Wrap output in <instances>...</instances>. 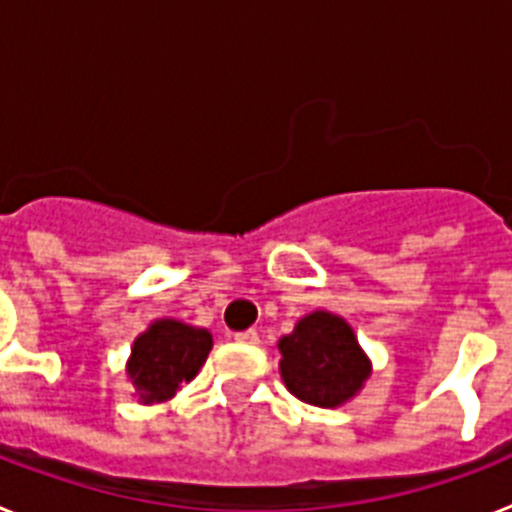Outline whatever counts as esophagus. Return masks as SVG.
Wrapping results in <instances>:
<instances>
[{"mask_svg": "<svg viewBox=\"0 0 512 512\" xmlns=\"http://www.w3.org/2000/svg\"><path fill=\"white\" fill-rule=\"evenodd\" d=\"M235 341H238V343H251V346H256V343H259V333H256V330H253V328L241 330V333H235Z\"/></svg>", "mask_w": 512, "mask_h": 512, "instance_id": "esophagus-1", "label": "esophagus"}]
</instances>
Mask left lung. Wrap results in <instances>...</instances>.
I'll list each match as a JSON object with an SVG mask.
<instances>
[{
    "mask_svg": "<svg viewBox=\"0 0 512 512\" xmlns=\"http://www.w3.org/2000/svg\"><path fill=\"white\" fill-rule=\"evenodd\" d=\"M282 379L302 402L336 408L361 390L369 377V361L354 330L338 315L312 312L297 323L295 333L279 341Z\"/></svg>",
    "mask_w": 512,
    "mask_h": 512,
    "instance_id": "left-lung-1",
    "label": "left lung"
}]
</instances>
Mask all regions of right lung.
<instances>
[{
	"label": "right lung",
	"mask_w": 512,
	"mask_h": 512,
	"mask_svg": "<svg viewBox=\"0 0 512 512\" xmlns=\"http://www.w3.org/2000/svg\"><path fill=\"white\" fill-rule=\"evenodd\" d=\"M212 348V336L179 320H156L138 336L130 356L128 374L140 402H164L174 397L179 382H189L200 372Z\"/></svg>",
	"instance_id": "1"
}]
</instances>
